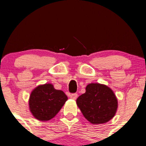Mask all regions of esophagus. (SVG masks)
I'll return each mask as SVG.
<instances>
[{"mask_svg":"<svg viewBox=\"0 0 146 146\" xmlns=\"http://www.w3.org/2000/svg\"><path fill=\"white\" fill-rule=\"evenodd\" d=\"M78 96V95L77 93H73V94H70V98L73 100L77 99Z\"/></svg>","mask_w":146,"mask_h":146,"instance_id":"obj_1","label":"esophagus"}]
</instances>
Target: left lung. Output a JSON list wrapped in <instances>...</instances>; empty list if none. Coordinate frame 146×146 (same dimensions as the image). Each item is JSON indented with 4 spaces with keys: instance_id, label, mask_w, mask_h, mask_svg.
Instances as JSON below:
<instances>
[{
    "instance_id": "8db88e82",
    "label": "left lung",
    "mask_w": 146,
    "mask_h": 146,
    "mask_svg": "<svg viewBox=\"0 0 146 146\" xmlns=\"http://www.w3.org/2000/svg\"><path fill=\"white\" fill-rule=\"evenodd\" d=\"M85 92L76 100L78 107L92 124L107 123L114 117L118 102L111 88L100 83L87 85Z\"/></svg>"
}]
</instances>
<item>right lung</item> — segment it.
I'll return each instance as SVG.
<instances>
[{"instance_id":"right-lung-1","label":"right lung","mask_w":146,"mask_h":146,"mask_svg":"<svg viewBox=\"0 0 146 146\" xmlns=\"http://www.w3.org/2000/svg\"><path fill=\"white\" fill-rule=\"evenodd\" d=\"M68 98L63 91L56 90L52 84L39 85L31 92L29 110L40 121H48L55 117L64 106Z\"/></svg>"}]
</instances>
